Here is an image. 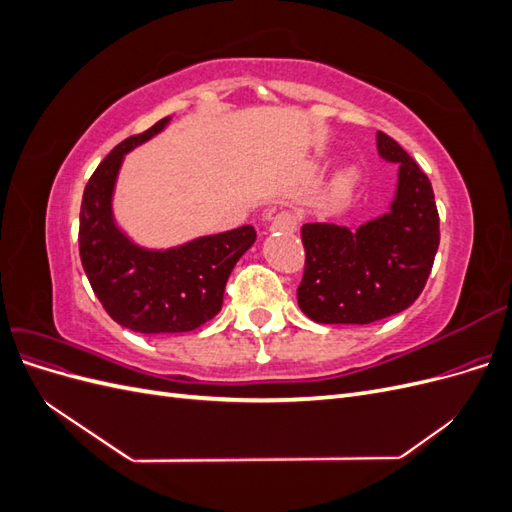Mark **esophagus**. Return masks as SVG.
<instances>
[{
	"label": "esophagus",
	"mask_w": 512,
	"mask_h": 512,
	"mask_svg": "<svg viewBox=\"0 0 512 512\" xmlns=\"http://www.w3.org/2000/svg\"><path fill=\"white\" fill-rule=\"evenodd\" d=\"M299 226V215L294 211H280L271 218V230H284V232H294Z\"/></svg>",
	"instance_id": "34e87169"
}]
</instances>
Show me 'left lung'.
Returning <instances> with one entry per match:
<instances>
[{
    "mask_svg": "<svg viewBox=\"0 0 512 512\" xmlns=\"http://www.w3.org/2000/svg\"><path fill=\"white\" fill-rule=\"evenodd\" d=\"M380 156L399 162V188L382 218L350 232L303 224L301 312L322 324H369L404 312L423 292L440 245V215L431 181L389 134Z\"/></svg>",
    "mask_w": 512,
    "mask_h": 512,
    "instance_id": "left-lung-1",
    "label": "left lung"
}]
</instances>
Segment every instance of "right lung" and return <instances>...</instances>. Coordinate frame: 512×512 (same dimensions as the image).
Returning a JSON list of instances; mask_svg holds the SVG:
<instances>
[{
  "label": "right lung",
  "instance_id": "obj_1",
  "mask_svg": "<svg viewBox=\"0 0 512 512\" xmlns=\"http://www.w3.org/2000/svg\"><path fill=\"white\" fill-rule=\"evenodd\" d=\"M168 117L119 143L89 177L79 224V252L87 280L106 314L145 335L194 331L222 309L237 260L256 241L254 226L196 239L168 252L132 245L113 224L111 196L126 153L158 134Z\"/></svg>",
  "mask_w": 512,
  "mask_h": 512
}]
</instances>
